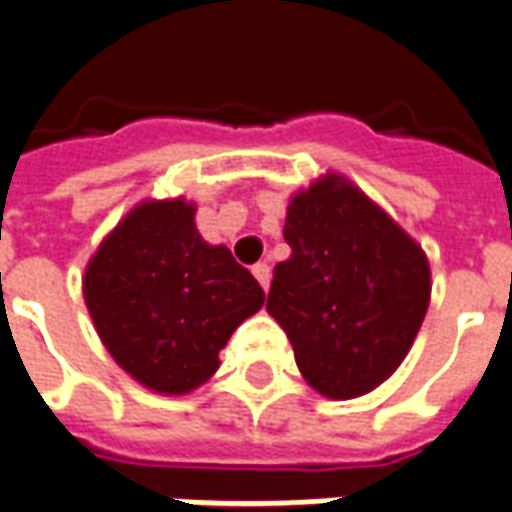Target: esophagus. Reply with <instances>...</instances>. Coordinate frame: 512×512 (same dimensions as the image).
<instances>
[{
  "label": "esophagus",
  "instance_id": "34e87169",
  "mask_svg": "<svg viewBox=\"0 0 512 512\" xmlns=\"http://www.w3.org/2000/svg\"><path fill=\"white\" fill-rule=\"evenodd\" d=\"M252 274H255V279L263 285V290H268V285H271V266L268 263H255L252 266Z\"/></svg>",
  "mask_w": 512,
  "mask_h": 512
}]
</instances>
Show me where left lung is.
Segmentation results:
<instances>
[{"instance_id":"8db88e82","label":"left lung","mask_w":512,"mask_h":512,"mask_svg":"<svg viewBox=\"0 0 512 512\" xmlns=\"http://www.w3.org/2000/svg\"><path fill=\"white\" fill-rule=\"evenodd\" d=\"M290 257L266 310L321 395L348 400L392 376L430 301L428 257L376 202L326 175L288 205Z\"/></svg>"}]
</instances>
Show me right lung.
Masks as SVG:
<instances>
[{
    "label": "right lung",
    "mask_w": 512,
    "mask_h": 512,
    "mask_svg": "<svg viewBox=\"0 0 512 512\" xmlns=\"http://www.w3.org/2000/svg\"><path fill=\"white\" fill-rule=\"evenodd\" d=\"M84 301L106 351L164 395H183L219 367L230 334L266 293L227 246L202 241L194 205L142 202L84 274Z\"/></svg>",
    "instance_id": "1"
}]
</instances>
